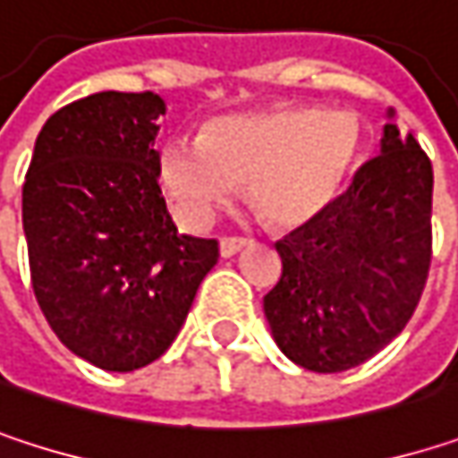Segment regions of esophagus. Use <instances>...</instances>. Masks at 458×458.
I'll list each match as a JSON object with an SVG mask.
<instances>
[{
    "label": "esophagus",
    "instance_id": "esophagus-1",
    "mask_svg": "<svg viewBox=\"0 0 458 458\" xmlns=\"http://www.w3.org/2000/svg\"><path fill=\"white\" fill-rule=\"evenodd\" d=\"M246 246H251V241L249 238H223L220 241V257H235L238 251H243Z\"/></svg>",
    "mask_w": 458,
    "mask_h": 458
}]
</instances>
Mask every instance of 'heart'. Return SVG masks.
Returning a JSON list of instances; mask_svg holds the SVG:
<instances>
[{
	"mask_svg": "<svg viewBox=\"0 0 458 458\" xmlns=\"http://www.w3.org/2000/svg\"><path fill=\"white\" fill-rule=\"evenodd\" d=\"M360 150L355 114L281 106L215 122L204 138H169L158 185L188 228H204L249 185L254 209L278 228L318 217Z\"/></svg>",
	"mask_w": 458,
	"mask_h": 458,
	"instance_id": "1",
	"label": "heart"
}]
</instances>
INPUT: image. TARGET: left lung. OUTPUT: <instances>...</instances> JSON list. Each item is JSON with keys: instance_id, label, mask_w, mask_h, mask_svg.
<instances>
[{"instance_id": "8db88e82", "label": "left lung", "mask_w": 458, "mask_h": 458, "mask_svg": "<svg viewBox=\"0 0 458 458\" xmlns=\"http://www.w3.org/2000/svg\"><path fill=\"white\" fill-rule=\"evenodd\" d=\"M379 156L347 193L276 243L284 273L265 318L297 366L336 374L390 344L416 310L432 249V164L387 108Z\"/></svg>"}]
</instances>
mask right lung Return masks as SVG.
<instances>
[{"label": "right lung", "mask_w": 458, "mask_h": 458, "mask_svg": "<svg viewBox=\"0 0 458 458\" xmlns=\"http://www.w3.org/2000/svg\"><path fill=\"white\" fill-rule=\"evenodd\" d=\"M156 92H95L45 122L23 185L37 302L103 371H135L180 334L217 241L177 233L158 188Z\"/></svg>", "instance_id": "right-lung-1"}]
</instances>
